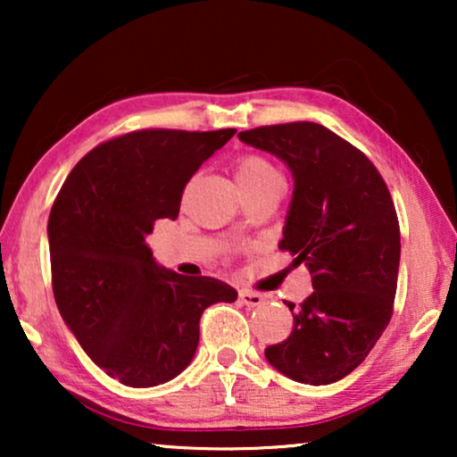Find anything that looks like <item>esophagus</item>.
<instances>
[{"mask_svg": "<svg viewBox=\"0 0 457 457\" xmlns=\"http://www.w3.org/2000/svg\"><path fill=\"white\" fill-rule=\"evenodd\" d=\"M239 299L249 308H258V305L266 303V297L262 295V293H255V291H247V289H241L239 291Z\"/></svg>", "mask_w": 457, "mask_h": 457, "instance_id": "esophagus-1", "label": "esophagus"}]
</instances>
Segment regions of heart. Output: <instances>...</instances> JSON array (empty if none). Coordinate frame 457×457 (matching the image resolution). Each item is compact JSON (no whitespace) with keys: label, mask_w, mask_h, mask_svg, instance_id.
I'll return each instance as SVG.
<instances>
[{"label":"heart","mask_w":457,"mask_h":457,"mask_svg":"<svg viewBox=\"0 0 457 457\" xmlns=\"http://www.w3.org/2000/svg\"><path fill=\"white\" fill-rule=\"evenodd\" d=\"M235 179L237 183H239L241 191H245L266 183V180L278 179V174L266 158H262V155H255V154H247L237 160Z\"/></svg>","instance_id":"1"}]
</instances>
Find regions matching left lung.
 <instances>
[{"label": "left lung", "mask_w": 457, "mask_h": 457, "mask_svg": "<svg viewBox=\"0 0 457 457\" xmlns=\"http://www.w3.org/2000/svg\"><path fill=\"white\" fill-rule=\"evenodd\" d=\"M239 139L291 170L278 247L303 262L314 287L302 305L287 303L293 333L264 355L297 383L330 385L366 360L391 320L402 253L391 193L372 162L322 124H274Z\"/></svg>", "instance_id": "8db88e82"}]
</instances>
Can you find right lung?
<instances>
[{
	"label": "right lung",
	"mask_w": 457,
	"mask_h": 457,
	"mask_svg": "<svg viewBox=\"0 0 457 457\" xmlns=\"http://www.w3.org/2000/svg\"><path fill=\"white\" fill-rule=\"evenodd\" d=\"M235 129L135 130L91 149L62 185L47 222L52 285L66 327L105 374L155 386L191 364L199 318L237 291L155 262L147 235L179 216L185 185Z\"/></svg>",
	"instance_id": "right-lung-1"
}]
</instances>
